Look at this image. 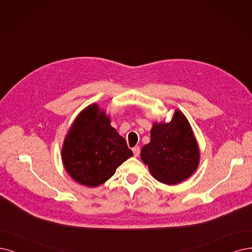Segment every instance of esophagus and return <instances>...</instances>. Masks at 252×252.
Returning <instances> with one entry per match:
<instances>
[{
	"instance_id": "obj_1",
	"label": "esophagus",
	"mask_w": 252,
	"mask_h": 252,
	"mask_svg": "<svg viewBox=\"0 0 252 252\" xmlns=\"http://www.w3.org/2000/svg\"><path fill=\"white\" fill-rule=\"evenodd\" d=\"M132 152H133V154H134V156L135 157H137L138 155H139V153H140V148L139 147H134V148H132Z\"/></svg>"
}]
</instances>
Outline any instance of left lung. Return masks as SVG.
Returning a JSON list of instances; mask_svg holds the SVG:
<instances>
[{
    "mask_svg": "<svg viewBox=\"0 0 252 252\" xmlns=\"http://www.w3.org/2000/svg\"><path fill=\"white\" fill-rule=\"evenodd\" d=\"M140 157L161 183L174 185L193 174L199 151L188 120L180 110L169 123L153 125L151 140L143 147Z\"/></svg>",
    "mask_w": 252,
    "mask_h": 252,
    "instance_id": "obj_1",
    "label": "left lung"
}]
</instances>
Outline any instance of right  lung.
<instances>
[{
    "label": "right lung",
    "mask_w": 252,
    "mask_h": 252,
    "mask_svg": "<svg viewBox=\"0 0 252 252\" xmlns=\"http://www.w3.org/2000/svg\"><path fill=\"white\" fill-rule=\"evenodd\" d=\"M132 155L125 139L110 126L109 118L97 104L88 106L78 115L62 149L68 174L89 187L103 184Z\"/></svg>",
    "instance_id": "add662e5"
}]
</instances>
